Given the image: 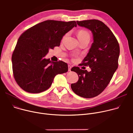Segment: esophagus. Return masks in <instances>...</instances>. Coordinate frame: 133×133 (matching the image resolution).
Returning a JSON list of instances; mask_svg holds the SVG:
<instances>
[{
  "label": "esophagus",
  "instance_id": "obj_1",
  "mask_svg": "<svg viewBox=\"0 0 133 133\" xmlns=\"http://www.w3.org/2000/svg\"><path fill=\"white\" fill-rule=\"evenodd\" d=\"M68 71H70L71 70V67L72 66H70V65H68Z\"/></svg>",
  "mask_w": 133,
  "mask_h": 133
}]
</instances>
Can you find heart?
<instances>
[{"mask_svg": "<svg viewBox=\"0 0 133 133\" xmlns=\"http://www.w3.org/2000/svg\"><path fill=\"white\" fill-rule=\"evenodd\" d=\"M68 35V34H66L63 38V41L64 40V39L66 38V37ZM77 35H78V38L80 41L86 39V38H89L90 39V35L89 34V32L86 30H84V29H82L78 31L77 33Z\"/></svg>", "mask_w": 133, "mask_h": 133, "instance_id": "obj_1", "label": "heart"}]
</instances>
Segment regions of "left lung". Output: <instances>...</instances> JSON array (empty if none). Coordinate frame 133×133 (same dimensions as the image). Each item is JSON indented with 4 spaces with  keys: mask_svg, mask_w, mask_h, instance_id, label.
Returning a JSON list of instances; mask_svg holds the SVG:
<instances>
[{
    "mask_svg": "<svg viewBox=\"0 0 133 133\" xmlns=\"http://www.w3.org/2000/svg\"><path fill=\"white\" fill-rule=\"evenodd\" d=\"M77 24L92 34L93 43L82 64L88 66L91 71L73 67L71 70L76 72L79 78L71 84V88L77 95L90 98L99 95L111 79L118 68L119 46L114 35L102 22L91 19L77 21Z\"/></svg>",
    "mask_w": 133,
    "mask_h": 133,
    "instance_id": "1",
    "label": "left lung"
}]
</instances>
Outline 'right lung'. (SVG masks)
<instances>
[{
  "label": "right lung",
  "mask_w": 133,
  "mask_h": 133,
  "mask_svg": "<svg viewBox=\"0 0 133 133\" xmlns=\"http://www.w3.org/2000/svg\"><path fill=\"white\" fill-rule=\"evenodd\" d=\"M74 27H77L75 21L48 20L21 35L11 58L14 76L20 87L30 93H39L50 87L56 75L67 72V63L45 57L49 49L60 46L63 37Z\"/></svg>",
  "instance_id": "obj_1"
}]
</instances>
